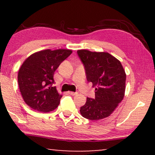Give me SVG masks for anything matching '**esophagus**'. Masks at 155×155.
<instances>
[{
  "label": "esophagus",
  "mask_w": 155,
  "mask_h": 155,
  "mask_svg": "<svg viewBox=\"0 0 155 155\" xmlns=\"http://www.w3.org/2000/svg\"><path fill=\"white\" fill-rule=\"evenodd\" d=\"M68 94L70 95H73V96H74V95L77 94V92H68Z\"/></svg>",
  "instance_id": "esophagus-1"
}]
</instances>
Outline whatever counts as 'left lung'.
<instances>
[{
	"instance_id": "obj_1",
	"label": "left lung",
	"mask_w": 155,
	"mask_h": 155,
	"mask_svg": "<svg viewBox=\"0 0 155 155\" xmlns=\"http://www.w3.org/2000/svg\"><path fill=\"white\" fill-rule=\"evenodd\" d=\"M83 63L87 80L95 87V98H87L80 114L91 120L109 116L124 99L126 75L121 63L107 52L78 51Z\"/></svg>"
}]
</instances>
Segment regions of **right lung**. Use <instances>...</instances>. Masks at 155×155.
<instances>
[{
  "instance_id": "right-lung-1",
  "label": "right lung",
  "mask_w": 155,
  "mask_h": 155,
  "mask_svg": "<svg viewBox=\"0 0 155 155\" xmlns=\"http://www.w3.org/2000/svg\"><path fill=\"white\" fill-rule=\"evenodd\" d=\"M72 50H42L29 56L18 72V84L25 102L40 112H50L60 104L62 95L54 84V74Z\"/></svg>"
}]
</instances>
